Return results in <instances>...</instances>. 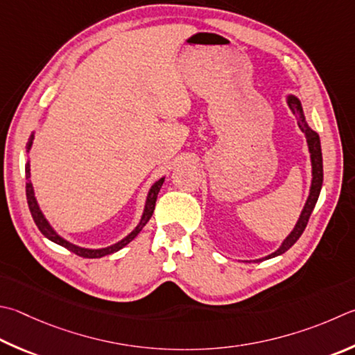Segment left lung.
<instances>
[{"label": "left lung", "mask_w": 355, "mask_h": 355, "mask_svg": "<svg viewBox=\"0 0 355 355\" xmlns=\"http://www.w3.org/2000/svg\"><path fill=\"white\" fill-rule=\"evenodd\" d=\"M287 105L290 110L293 112V114L298 116V125L301 128V132L306 135V139H307V147H309V153H311V163H312V184H311V191H309V197L306 200V205L304 208L301 211V216L298 218V222H296L295 228L292 230V233H290L284 242L281 243V247L275 251V253L268 254L266 257H262V259H256V261H263V259H272L275 256H279L282 253H286V251L292 247V245L300 239V236L302 234V231H304L306 225L309 222V217H311L312 211L315 208V205H317V200L320 197V191H321V186H323V155H321V144H320V137L317 132H313L311 127L307 125L306 118H304V113H302V107H301V102L300 99L296 98V96L290 94L287 96Z\"/></svg>", "instance_id": "left-lung-1"}]
</instances>
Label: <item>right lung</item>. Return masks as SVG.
Segmentation results:
<instances>
[{
  "instance_id": "right-lung-1",
  "label": "right lung",
  "mask_w": 355,
  "mask_h": 355,
  "mask_svg": "<svg viewBox=\"0 0 355 355\" xmlns=\"http://www.w3.org/2000/svg\"><path fill=\"white\" fill-rule=\"evenodd\" d=\"M32 141H34V133L31 135V138L28 141V152L31 150ZM29 178H31V169H29V161H28V163H26V180H28V183H26V197H28V205H29V211L32 214V218H34V222L38 227V230L42 231V234L46 237V239L53 241L54 243L62 245V247H65L69 251H73V253H76L77 256L88 257V259H96V257H102V256L116 253V251L124 248L127 243H130L135 239V237L139 234V231L144 228V225L150 220V217L153 214V209H155L158 192L161 189V186H163V183H164V177H163V178H159L158 182L152 184L149 194H147V198H146L144 212H143V216H141V220L137 225V228H135L130 234H127L124 239L110 245V247H105V248H82V247H79V245H74V243L68 242L67 239H63V237L57 234L54 228L51 227L49 222L46 220V217L43 216L40 206H38V203H37V198L34 196V188H32V183H31Z\"/></svg>"
}]
</instances>
